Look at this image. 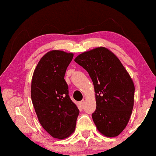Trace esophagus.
Listing matches in <instances>:
<instances>
[{"label": "esophagus", "mask_w": 156, "mask_h": 156, "mask_svg": "<svg viewBox=\"0 0 156 156\" xmlns=\"http://www.w3.org/2000/svg\"><path fill=\"white\" fill-rule=\"evenodd\" d=\"M80 106H83L84 104V100H82V101H81L80 102Z\"/></svg>", "instance_id": "34e87169"}]
</instances>
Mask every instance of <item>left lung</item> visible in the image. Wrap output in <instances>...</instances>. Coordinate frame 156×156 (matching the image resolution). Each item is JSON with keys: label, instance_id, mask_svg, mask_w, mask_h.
I'll return each mask as SVG.
<instances>
[{"label": "left lung", "instance_id": "8db88e82", "mask_svg": "<svg viewBox=\"0 0 156 156\" xmlns=\"http://www.w3.org/2000/svg\"><path fill=\"white\" fill-rule=\"evenodd\" d=\"M92 80L96 103L92 119L98 131L116 137L126 126L134 104L135 87L119 59L104 47L92 49L74 59Z\"/></svg>", "mask_w": 156, "mask_h": 156}]
</instances>
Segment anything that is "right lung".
<instances>
[{
  "label": "right lung",
  "instance_id": "1",
  "mask_svg": "<svg viewBox=\"0 0 156 156\" xmlns=\"http://www.w3.org/2000/svg\"><path fill=\"white\" fill-rule=\"evenodd\" d=\"M73 53L52 50L40 59L33 72L31 99L38 121L43 129L57 139L74 133L79 111L69 98L65 74Z\"/></svg>",
  "mask_w": 156,
  "mask_h": 156
}]
</instances>
